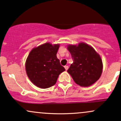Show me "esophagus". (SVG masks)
Instances as JSON below:
<instances>
[{
    "instance_id": "1",
    "label": "esophagus",
    "mask_w": 121,
    "mask_h": 121,
    "mask_svg": "<svg viewBox=\"0 0 121 121\" xmlns=\"http://www.w3.org/2000/svg\"><path fill=\"white\" fill-rule=\"evenodd\" d=\"M64 68H65V70H68L69 67H68V65H65V66H64Z\"/></svg>"
}]
</instances>
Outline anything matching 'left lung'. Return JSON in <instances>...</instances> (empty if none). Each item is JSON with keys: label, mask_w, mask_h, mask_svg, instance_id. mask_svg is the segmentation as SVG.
Listing matches in <instances>:
<instances>
[{"label": "left lung", "mask_w": 121, "mask_h": 121, "mask_svg": "<svg viewBox=\"0 0 121 121\" xmlns=\"http://www.w3.org/2000/svg\"><path fill=\"white\" fill-rule=\"evenodd\" d=\"M73 63L67 72L76 83L87 87L100 78L103 71V63L99 54L95 49L85 43L77 45H68Z\"/></svg>", "instance_id": "1"}]
</instances>
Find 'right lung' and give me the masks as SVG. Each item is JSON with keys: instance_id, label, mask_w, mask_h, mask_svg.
Masks as SVG:
<instances>
[{"instance_id": "1", "label": "right lung", "mask_w": 121, "mask_h": 121, "mask_svg": "<svg viewBox=\"0 0 121 121\" xmlns=\"http://www.w3.org/2000/svg\"><path fill=\"white\" fill-rule=\"evenodd\" d=\"M60 45L46 43L32 49L25 63L26 74L35 86L49 88L56 83L61 72L65 71L57 57Z\"/></svg>"}]
</instances>
